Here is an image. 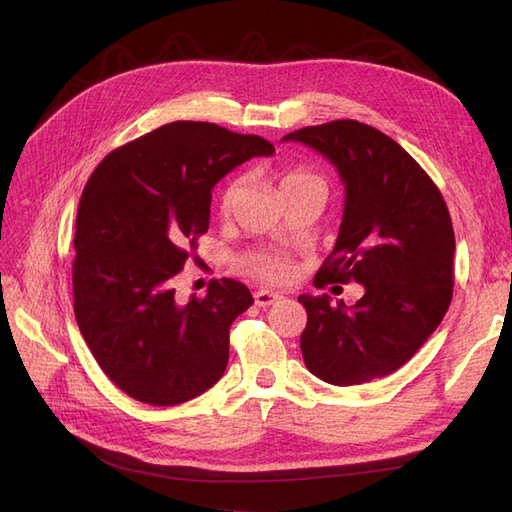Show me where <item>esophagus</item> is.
Instances as JSON below:
<instances>
[{
	"mask_svg": "<svg viewBox=\"0 0 512 512\" xmlns=\"http://www.w3.org/2000/svg\"><path fill=\"white\" fill-rule=\"evenodd\" d=\"M254 299H256L258 307H269V305L280 301L282 294L280 292H271V290H258V292H254Z\"/></svg>",
	"mask_w": 512,
	"mask_h": 512,
	"instance_id": "1",
	"label": "esophagus"
}]
</instances>
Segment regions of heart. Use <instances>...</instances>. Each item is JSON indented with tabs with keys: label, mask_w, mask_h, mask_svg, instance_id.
Instances as JSON below:
<instances>
[{
	"label": "heart",
	"mask_w": 512,
	"mask_h": 512,
	"mask_svg": "<svg viewBox=\"0 0 512 512\" xmlns=\"http://www.w3.org/2000/svg\"><path fill=\"white\" fill-rule=\"evenodd\" d=\"M312 183H322V179L314 173V170H309L305 166H294L284 170L282 181H280V188H282V196L305 188V185H312ZM245 188V179L237 177L232 179L220 198V209L224 215H228L232 209L237 207L241 192ZM239 269L250 275L256 277L260 282H269V284H286L290 277H292V267H290V260L286 254L277 252V250H252V252H245L239 258Z\"/></svg>",
	"instance_id": "heart-1"
}]
</instances>
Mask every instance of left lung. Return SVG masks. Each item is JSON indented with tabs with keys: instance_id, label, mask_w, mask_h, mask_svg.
<instances>
[{
	"instance_id": "obj_1",
	"label": "left lung",
	"mask_w": 512,
	"mask_h": 512,
	"mask_svg": "<svg viewBox=\"0 0 512 512\" xmlns=\"http://www.w3.org/2000/svg\"><path fill=\"white\" fill-rule=\"evenodd\" d=\"M322 153L344 183V218L314 284H363L356 305L301 294L305 367L354 386L406 365L453 299L455 232L446 203L410 153L380 130L337 119L286 134Z\"/></svg>"
}]
</instances>
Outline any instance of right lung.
I'll return each instance as SVG.
<instances>
[{"label":"right lung","instance_id":"obj_1","mask_svg":"<svg viewBox=\"0 0 512 512\" xmlns=\"http://www.w3.org/2000/svg\"><path fill=\"white\" fill-rule=\"evenodd\" d=\"M273 153L256 134L173 121L111 151L89 177L74 226V316L104 374L136 401L177 406L224 376L250 290L222 277L181 303L173 282L209 228L213 185Z\"/></svg>","mask_w":512,"mask_h":512}]
</instances>
